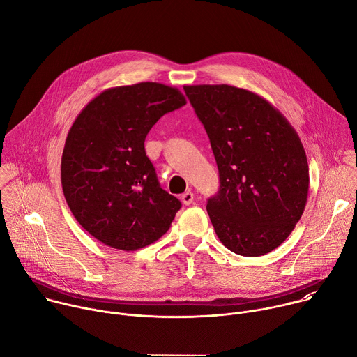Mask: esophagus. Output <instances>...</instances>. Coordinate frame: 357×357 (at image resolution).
<instances>
[{
    "instance_id": "esophagus-1",
    "label": "esophagus",
    "mask_w": 357,
    "mask_h": 357,
    "mask_svg": "<svg viewBox=\"0 0 357 357\" xmlns=\"http://www.w3.org/2000/svg\"><path fill=\"white\" fill-rule=\"evenodd\" d=\"M193 199H195V196H193V193H192V192H185V193L181 196V200H182V203H183L185 206L192 205V203H193Z\"/></svg>"
}]
</instances>
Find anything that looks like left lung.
Instances as JSON below:
<instances>
[{"label": "left lung", "instance_id": "left-lung-1", "mask_svg": "<svg viewBox=\"0 0 357 357\" xmlns=\"http://www.w3.org/2000/svg\"><path fill=\"white\" fill-rule=\"evenodd\" d=\"M205 126L219 169L208 213L233 252L259 257L277 248L301 219L310 168L288 120L261 96L229 84L183 86Z\"/></svg>", "mask_w": 357, "mask_h": 357}]
</instances>
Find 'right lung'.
Listing matches in <instances>:
<instances>
[{
	"label": "right lung",
	"instance_id": "right-lung-1",
	"mask_svg": "<svg viewBox=\"0 0 357 357\" xmlns=\"http://www.w3.org/2000/svg\"><path fill=\"white\" fill-rule=\"evenodd\" d=\"M185 105L176 87L142 82L101 91L76 117L62 154V189L98 241L135 251L171 227L182 205L160 186L144 141L164 114Z\"/></svg>",
	"mask_w": 357,
	"mask_h": 357
}]
</instances>
